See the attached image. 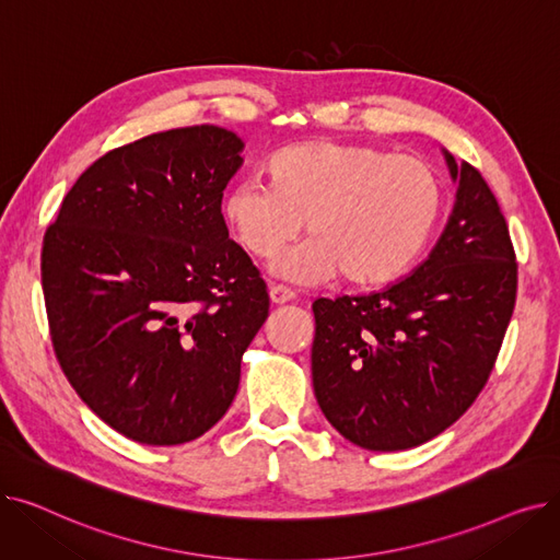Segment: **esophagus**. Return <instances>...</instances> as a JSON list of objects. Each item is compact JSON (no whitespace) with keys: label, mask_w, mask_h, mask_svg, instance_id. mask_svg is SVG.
<instances>
[{"label":"esophagus","mask_w":560,"mask_h":560,"mask_svg":"<svg viewBox=\"0 0 560 560\" xmlns=\"http://www.w3.org/2000/svg\"><path fill=\"white\" fill-rule=\"evenodd\" d=\"M270 300H272V304H285V302L295 300V292H292V290L285 288V285L272 283V285H270Z\"/></svg>","instance_id":"1"}]
</instances>
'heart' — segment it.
<instances>
[{
  "label": "heart",
  "mask_w": 560,
  "mask_h": 560,
  "mask_svg": "<svg viewBox=\"0 0 560 560\" xmlns=\"http://www.w3.org/2000/svg\"><path fill=\"white\" fill-rule=\"evenodd\" d=\"M270 182L235 184L222 203L231 233L252 256L272 258L304 226L311 238L275 262L290 281L342 272L351 285L401 277L424 252L443 215L438 170L368 144L313 140L272 156Z\"/></svg>",
  "instance_id": "b5f03b06"
}]
</instances>
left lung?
<instances>
[{
	"label": "left lung",
	"mask_w": 560,
	"mask_h": 560,
	"mask_svg": "<svg viewBox=\"0 0 560 560\" xmlns=\"http://www.w3.org/2000/svg\"><path fill=\"white\" fill-rule=\"evenodd\" d=\"M450 222L413 275L370 295L313 302V388L322 413L370 452L418 447L475 404L515 308L517 262L477 167L456 165Z\"/></svg>",
	"instance_id": "left-lung-1"
}]
</instances>
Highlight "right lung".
Segmentation results:
<instances>
[{"label":"right lung","instance_id":"1","mask_svg":"<svg viewBox=\"0 0 560 560\" xmlns=\"http://www.w3.org/2000/svg\"><path fill=\"white\" fill-rule=\"evenodd\" d=\"M243 147L213 125L117 147L79 176L45 231L58 365L136 443L182 445L222 420L268 319V285L222 218Z\"/></svg>","mask_w":560,"mask_h":560}]
</instances>
